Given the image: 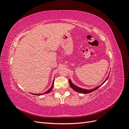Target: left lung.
I'll return each instance as SVG.
<instances>
[{
  "mask_svg": "<svg viewBox=\"0 0 129 129\" xmlns=\"http://www.w3.org/2000/svg\"><path fill=\"white\" fill-rule=\"evenodd\" d=\"M109 76V75L107 77V79L104 81V82H103L102 84L99 85V86H98V87H97L95 88L92 89H90V90H88V89H82V88H80V87H77L76 85H75V84H74L72 82L71 80H70V79L69 80V82L70 86H71V88H72L74 90H75L76 91H77V92H80V93H90V92H92V91H95V90H96V89H97L99 88H100V87L101 86V85H102V84H103L105 82V81H106L108 80Z\"/></svg>",
  "mask_w": 129,
  "mask_h": 129,
  "instance_id": "8db88e82",
  "label": "left lung"
}]
</instances>
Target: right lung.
Masks as SVG:
<instances>
[{
    "mask_svg": "<svg viewBox=\"0 0 129 129\" xmlns=\"http://www.w3.org/2000/svg\"><path fill=\"white\" fill-rule=\"evenodd\" d=\"M54 80H53V83H52V87H50L47 91H46V92H44V93H40V94H35V93H33V95H43V94H45V93H49V92H50V91H52V89H53V84H54Z\"/></svg>",
    "mask_w": 129,
    "mask_h": 129,
    "instance_id": "1",
    "label": "right lung"
}]
</instances>
